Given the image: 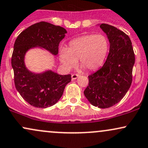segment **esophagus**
<instances>
[{
    "instance_id": "obj_1",
    "label": "esophagus",
    "mask_w": 148,
    "mask_h": 148,
    "mask_svg": "<svg viewBox=\"0 0 148 148\" xmlns=\"http://www.w3.org/2000/svg\"><path fill=\"white\" fill-rule=\"evenodd\" d=\"M79 76H80L79 74H72V80H75L77 79V78H79Z\"/></svg>"
}]
</instances>
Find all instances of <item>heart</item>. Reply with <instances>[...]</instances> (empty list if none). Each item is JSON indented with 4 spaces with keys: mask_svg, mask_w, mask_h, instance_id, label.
Instances as JSON below:
<instances>
[{
    "mask_svg": "<svg viewBox=\"0 0 148 148\" xmlns=\"http://www.w3.org/2000/svg\"><path fill=\"white\" fill-rule=\"evenodd\" d=\"M110 48L109 40L103 34L85 35L71 40L67 49L60 52V60L65 69L77 63L87 70L99 68L104 63Z\"/></svg>",
    "mask_w": 148,
    "mask_h": 148,
    "instance_id": "heart-1",
    "label": "heart"
}]
</instances>
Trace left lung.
<instances>
[{
  "label": "left lung",
  "mask_w": 148,
  "mask_h": 148,
  "mask_svg": "<svg viewBox=\"0 0 148 148\" xmlns=\"http://www.w3.org/2000/svg\"><path fill=\"white\" fill-rule=\"evenodd\" d=\"M99 25L109 40V54L103 66L88 76L84 95L92 106L108 108L121 100L130 88L135 57L126 34L110 25Z\"/></svg>",
  "instance_id": "obj_1"
}]
</instances>
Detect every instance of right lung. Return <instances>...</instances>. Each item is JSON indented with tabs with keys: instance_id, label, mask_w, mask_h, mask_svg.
<instances>
[{
	"instance_id": "right-lung-1",
	"label": "right lung",
	"mask_w": 148,
	"mask_h": 148,
	"mask_svg": "<svg viewBox=\"0 0 148 148\" xmlns=\"http://www.w3.org/2000/svg\"><path fill=\"white\" fill-rule=\"evenodd\" d=\"M66 33L62 27L42 21L23 31L14 42L12 56L14 84L23 99L35 108H47L56 104L72 78L70 74L60 75L51 69L32 72L25 63L26 53L38 47L56 56L60 42Z\"/></svg>"
}]
</instances>
